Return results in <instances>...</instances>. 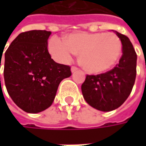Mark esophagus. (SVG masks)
<instances>
[{"instance_id": "1", "label": "esophagus", "mask_w": 146, "mask_h": 146, "mask_svg": "<svg viewBox=\"0 0 146 146\" xmlns=\"http://www.w3.org/2000/svg\"><path fill=\"white\" fill-rule=\"evenodd\" d=\"M78 68H77V67H74L73 66L72 68H71V71H72V73H74V72H76V71H78Z\"/></svg>"}]
</instances>
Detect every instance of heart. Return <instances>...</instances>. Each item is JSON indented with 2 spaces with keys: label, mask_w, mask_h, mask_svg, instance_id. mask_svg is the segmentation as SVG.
<instances>
[{
  "label": "heart",
  "mask_w": 146,
  "mask_h": 146,
  "mask_svg": "<svg viewBox=\"0 0 146 146\" xmlns=\"http://www.w3.org/2000/svg\"><path fill=\"white\" fill-rule=\"evenodd\" d=\"M49 51L58 61L69 62L76 53L88 72L98 73L111 68L122 52V42L113 33H75L62 40L53 36L49 40Z\"/></svg>",
  "instance_id": "obj_1"
}]
</instances>
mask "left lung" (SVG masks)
Instances as JSON below:
<instances>
[{
  "label": "left lung",
  "instance_id": "8db88e82",
  "mask_svg": "<svg viewBox=\"0 0 146 146\" xmlns=\"http://www.w3.org/2000/svg\"><path fill=\"white\" fill-rule=\"evenodd\" d=\"M122 42V56L111 70L87 75L81 86L86 102L92 107L110 111L118 108L129 96L136 78L137 55L129 39L114 31Z\"/></svg>",
  "mask_w": 146,
  "mask_h": 146
}]
</instances>
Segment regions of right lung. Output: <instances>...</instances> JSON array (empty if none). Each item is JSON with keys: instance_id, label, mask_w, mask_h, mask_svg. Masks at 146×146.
<instances>
[{"instance_id": "right-lung-1", "label": "right lung", "mask_w": 146, "mask_h": 146, "mask_svg": "<svg viewBox=\"0 0 146 146\" xmlns=\"http://www.w3.org/2000/svg\"><path fill=\"white\" fill-rule=\"evenodd\" d=\"M50 34L46 30L23 32L5 52L7 90L15 104L29 113L50 107L61 81L72 74L69 66L51 59L47 48ZM1 61V57L0 68Z\"/></svg>"}]
</instances>
